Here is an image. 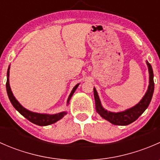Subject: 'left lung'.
I'll list each match as a JSON object with an SVG mask.
<instances>
[{
	"label": "left lung",
	"mask_w": 160,
	"mask_h": 160,
	"mask_svg": "<svg viewBox=\"0 0 160 160\" xmlns=\"http://www.w3.org/2000/svg\"><path fill=\"white\" fill-rule=\"evenodd\" d=\"M146 63H147L148 68H149V84L148 87V90L142 99L140 101V102L128 110L117 113L111 112V111L105 110L101 105L98 92L95 88H93L96 111L103 118L108 121L113 125H128L137 120L138 117L149 107L150 101L152 98L153 92H154V80H153V71L151 64L148 61H146Z\"/></svg>",
	"instance_id": "left-lung-1"
}]
</instances>
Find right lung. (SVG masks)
Wrapping results in <instances>:
<instances>
[{
    "label": "right lung",
    "mask_w": 160,
    "mask_h": 160,
    "mask_svg": "<svg viewBox=\"0 0 160 160\" xmlns=\"http://www.w3.org/2000/svg\"><path fill=\"white\" fill-rule=\"evenodd\" d=\"M9 70H10V66H9L8 69V72H7V83H6V89H7V93L8 95L9 100H10L11 104L13 105V107L16 109L19 113H20L22 115H23L25 118L28 119V121H30L32 123L35 124L37 125H40V126H46V125H49L51 124H54L55 122H56L57 121L60 120L62 118L64 117V115L67 114V111H63V112L58 113V114H39V113H35L30 111L27 109H25V108L22 107L20 104H19L18 101L15 99V98L13 95L12 91H11L10 84H9ZM79 84L76 85L73 88V89L71 91L70 96H69L68 100H67V104H69V101L71 99V97L72 96L73 93L75 92V90H77V88H78Z\"/></svg>",
    "instance_id": "add662e5"
}]
</instances>
